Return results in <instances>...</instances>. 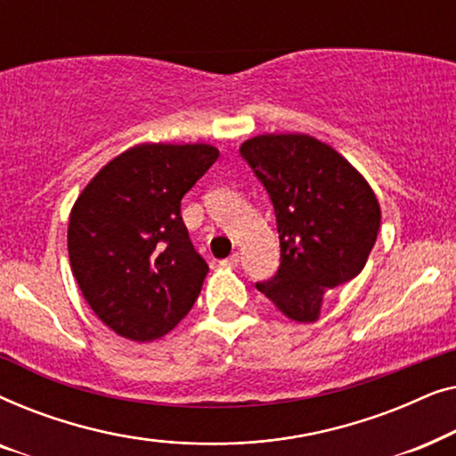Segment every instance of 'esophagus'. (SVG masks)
Masks as SVG:
<instances>
[{
  "label": "esophagus",
  "mask_w": 456,
  "mask_h": 456,
  "mask_svg": "<svg viewBox=\"0 0 456 456\" xmlns=\"http://www.w3.org/2000/svg\"><path fill=\"white\" fill-rule=\"evenodd\" d=\"M220 264L226 265V267H236V265L240 264V255H239V253H232V255H230V257L220 261Z\"/></svg>",
  "instance_id": "obj_1"
}]
</instances>
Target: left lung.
Returning a JSON list of instances; mask_svg holds the SVG:
<instances>
[{
  "label": "left lung",
  "instance_id": "8db88e82",
  "mask_svg": "<svg viewBox=\"0 0 456 456\" xmlns=\"http://www.w3.org/2000/svg\"><path fill=\"white\" fill-rule=\"evenodd\" d=\"M242 159L270 195L280 267L257 290L290 320L320 317L330 289L351 282L367 264L379 230V205L365 178L309 134H259Z\"/></svg>",
  "mask_w": 456,
  "mask_h": 456
}]
</instances>
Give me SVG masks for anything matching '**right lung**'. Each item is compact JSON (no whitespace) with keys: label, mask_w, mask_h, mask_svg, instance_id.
<instances>
[{"label":"right lung","mask_w":456,"mask_h":456,"mask_svg":"<svg viewBox=\"0 0 456 456\" xmlns=\"http://www.w3.org/2000/svg\"><path fill=\"white\" fill-rule=\"evenodd\" d=\"M217 155L205 142L136 145L103 166L74 203L72 273L95 315L124 338H161L195 305L209 267L180 201Z\"/></svg>","instance_id":"obj_1"}]
</instances>
